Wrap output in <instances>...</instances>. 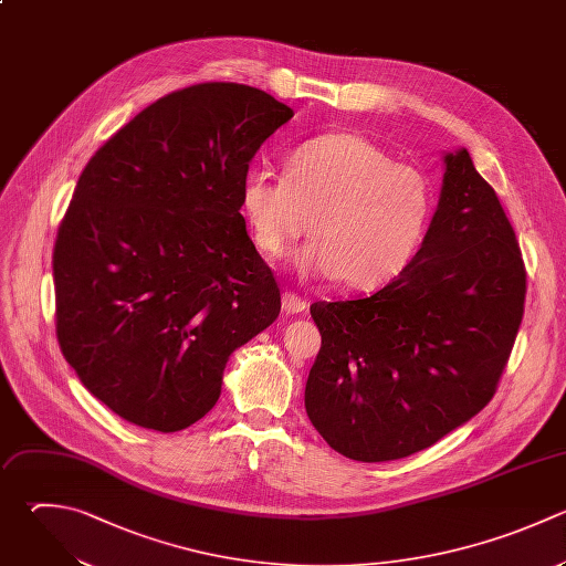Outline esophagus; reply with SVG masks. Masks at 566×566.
I'll return each instance as SVG.
<instances>
[{"label":"esophagus","instance_id":"1","mask_svg":"<svg viewBox=\"0 0 566 566\" xmlns=\"http://www.w3.org/2000/svg\"><path fill=\"white\" fill-rule=\"evenodd\" d=\"M305 310H307V301H303L298 294H294V292L283 294V312L285 314H301Z\"/></svg>","mask_w":566,"mask_h":566}]
</instances>
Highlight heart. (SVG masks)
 <instances>
[{"instance_id":"obj_1","label":"heart","mask_w":566,"mask_h":566,"mask_svg":"<svg viewBox=\"0 0 566 566\" xmlns=\"http://www.w3.org/2000/svg\"><path fill=\"white\" fill-rule=\"evenodd\" d=\"M239 206L268 259L316 234L298 254L305 274L376 290L400 276L420 252L436 212L429 177L356 133H329L290 150L285 175L250 170Z\"/></svg>"}]
</instances>
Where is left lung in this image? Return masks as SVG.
Masks as SVG:
<instances>
[{"label":"left lung","instance_id":"left-lung-1","mask_svg":"<svg viewBox=\"0 0 566 566\" xmlns=\"http://www.w3.org/2000/svg\"><path fill=\"white\" fill-rule=\"evenodd\" d=\"M526 270L495 190L464 148L444 155L427 239L367 298L312 303L321 349L305 409L360 462L431 447L495 394L524 314Z\"/></svg>","mask_w":566,"mask_h":566}]
</instances>
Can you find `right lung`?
Here are the masks:
<instances>
[{"label":"right lung","mask_w":566,"mask_h":566,"mask_svg":"<svg viewBox=\"0 0 566 566\" xmlns=\"http://www.w3.org/2000/svg\"><path fill=\"white\" fill-rule=\"evenodd\" d=\"M292 117L259 88L197 84L142 111L84 168L53 252L57 340L124 420L195 424L230 354L276 321L281 292L239 188Z\"/></svg>","instance_id":"obj_1"}]
</instances>
